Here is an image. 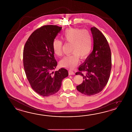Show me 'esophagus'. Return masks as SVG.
<instances>
[{
    "label": "esophagus",
    "instance_id": "1",
    "mask_svg": "<svg viewBox=\"0 0 132 132\" xmlns=\"http://www.w3.org/2000/svg\"><path fill=\"white\" fill-rule=\"evenodd\" d=\"M75 74V73H74L73 71H69V75H74Z\"/></svg>",
    "mask_w": 132,
    "mask_h": 132
}]
</instances>
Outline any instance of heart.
Returning <instances> with one entry per match:
<instances>
[{
	"instance_id": "1",
	"label": "heart",
	"mask_w": 132,
	"mask_h": 132,
	"mask_svg": "<svg viewBox=\"0 0 132 132\" xmlns=\"http://www.w3.org/2000/svg\"><path fill=\"white\" fill-rule=\"evenodd\" d=\"M62 38L65 42L72 44V54L65 56L60 61L63 67L73 69L78 63L79 57L84 59L89 56L93 47V38L87 30L78 28H70L65 30ZM63 43L58 39L54 40L52 48L56 56H61Z\"/></svg>"
}]
</instances>
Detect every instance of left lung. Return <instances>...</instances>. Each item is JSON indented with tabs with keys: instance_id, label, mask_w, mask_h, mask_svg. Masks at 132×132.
Instances as JSON below:
<instances>
[{
	"instance_id": "1",
	"label": "left lung",
	"mask_w": 132,
	"mask_h": 132,
	"mask_svg": "<svg viewBox=\"0 0 132 132\" xmlns=\"http://www.w3.org/2000/svg\"><path fill=\"white\" fill-rule=\"evenodd\" d=\"M90 31L93 39V51L79 67V72L76 73L84 79L82 84L76 86L77 90L88 96L102 90L109 80L111 69V51L106 38L95 27L90 28Z\"/></svg>"
}]
</instances>
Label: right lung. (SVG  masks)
<instances>
[{
	"mask_svg": "<svg viewBox=\"0 0 132 132\" xmlns=\"http://www.w3.org/2000/svg\"><path fill=\"white\" fill-rule=\"evenodd\" d=\"M61 29V27L53 25L37 29L29 37L23 48V67L27 78L32 89L43 97L57 93L63 80L68 76L64 68L52 72L57 66L52 44Z\"/></svg>",
	"mask_w": 132,
	"mask_h": 132,
	"instance_id": "add662e5",
	"label": "right lung"
}]
</instances>
